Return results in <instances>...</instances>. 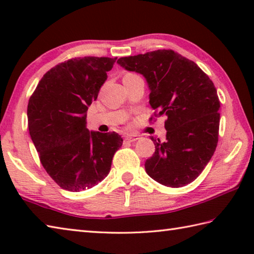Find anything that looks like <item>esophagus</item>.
<instances>
[{"label":"esophagus","instance_id":"obj_1","mask_svg":"<svg viewBox=\"0 0 254 254\" xmlns=\"http://www.w3.org/2000/svg\"><path fill=\"white\" fill-rule=\"evenodd\" d=\"M139 139H140L139 135H136V134H128V135L124 136L123 141H124V143H126V142H134V141L139 140Z\"/></svg>","mask_w":254,"mask_h":254}]
</instances>
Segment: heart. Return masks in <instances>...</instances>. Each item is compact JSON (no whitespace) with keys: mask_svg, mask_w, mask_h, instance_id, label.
Returning a JSON list of instances; mask_svg holds the SVG:
<instances>
[{"mask_svg":"<svg viewBox=\"0 0 254 254\" xmlns=\"http://www.w3.org/2000/svg\"><path fill=\"white\" fill-rule=\"evenodd\" d=\"M132 76H135V75H133V74H127L126 76H124V78H127V77H132Z\"/></svg>","mask_w":254,"mask_h":254,"instance_id":"b5f03b06","label":"heart"}]
</instances>
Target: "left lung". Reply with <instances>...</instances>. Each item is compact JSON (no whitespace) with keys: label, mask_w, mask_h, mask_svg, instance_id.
<instances>
[{"label":"left lung","mask_w":254,"mask_h":254,"mask_svg":"<svg viewBox=\"0 0 254 254\" xmlns=\"http://www.w3.org/2000/svg\"><path fill=\"white\" fill-rule=\"evenodd\" d=\"M118 64L145 77L154 118L167 117L165 142L151 137L156 151L145 161L147 174L167 187L194 182L218 142L220 100L213 81L194 62L170 49L122 57Z\"/></svg>","instance_id":"1"}]
</instances>
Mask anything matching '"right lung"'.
Masks as SVG:
<instances>
[{
  "label": "right lung",
  "instance_id": "add662e5",
  "mask_svg": "<svg viewBox=\"0 0 254 254\" xmlns=\"http://www.w3.org/2000/svg\"><path fill=\"white\" fill-rule=\"evenodd\" d=\"M117 58H71L51 68L30 96L28 127L41 165L58 186L81 191L110 173L123 139L88 131L86 115Z\"/></svg>",
  "mask_w": 254,
  "mask_h": 254
}]
</instances>
